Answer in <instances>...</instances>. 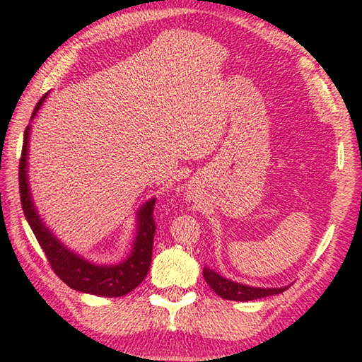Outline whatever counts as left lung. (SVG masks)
<instances>
[{"instance_id":"8db88e82","label":"left lung","mask_w":362,"mask_h":362,"mask_svg":"<svg viewBox=\"0 0 362 362\" xmlns=\"http://www.w3.org/2000/svg\"><path fill=\"white\" fill-rule=\"evenodd\" d=\"M204 279H206L207 285L212 288V290L220 296L223 299L228 300H253V299H261L266 298V296H274V294H280L285 290H288V286L285 288H255V286H247V285H240L235 284V281L228 280L225 277H221L210 269L204 267L202 269Z\"/></svg>"}]
</instances>
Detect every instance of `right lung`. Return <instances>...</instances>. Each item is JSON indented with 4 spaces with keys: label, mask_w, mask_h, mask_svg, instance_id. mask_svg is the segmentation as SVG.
Here are the masks:
<instances>
[{
    "label": "right lung",
    "mask_w": 362,
    "mask_h": 362,
    "mask_svg": "<svg viewBox=\"0 0 362 362\" xmlns=\"http://www.w3.org/2000/svg\"><path fill=\"white\" fill-rule=\"evenodd\" d=\"M45 93L33 110V117L41 107L45 100ZM30 127H26L23 134V147L21 164H18V188H21L22 209L26 221L35 233L42 252L47 256V261L54 272L72 290L103 296V298H118L133 291L137 285L147 277L150 262H152L153 238L156 231V223L153 218L155 199L148 201L139 212V229L134 240V248L127 261L118 266H96L91 262L78 258L69 250L58 242L47 228L42 225L41 218L31 201L28 179H26V152H28Z\"/></svg>",
    "instance_id": "add662e5"
}]
</instances>
